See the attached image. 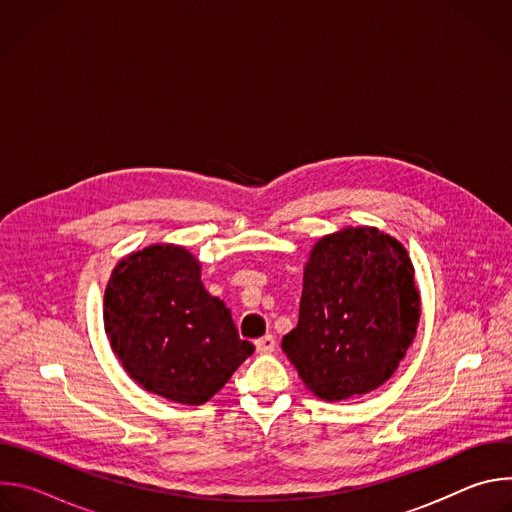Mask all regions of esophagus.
<instances>
[{
  "instance_id": "obj_1",
  "label": "esophagus",
  "mask_w": 512,
  "mask_h": 512,
  "mask_svg": "<svg viewBox=\"0 0 512 512\" xmlns=\"http://www.w3.org/2000/svg\"><path fill=\"white\" fill-rule=\"evenodd\" d=\"M255 348L261 354H271L275 350V338L271 334H265L259 340H255Z\"/></svg>"
}]
</instances>
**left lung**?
Here are the masks:
<instances>
[{"instance_id": "obj_1", "label": "left lung", "mask_w": 512, "mask_h": 512, "mask_svg": "<svg viewBox=\"0 0 512 512\" xmlns=\"http://www.w3.org/2000/svg\"><path fill=\"white\" fill-rule=\"evenodd\" d=\"M405 247L373 227L322 237L306 263L298 326L281 348L326 401L371 393L393 377L421 316Z\"/></svg>"}]
</instances>
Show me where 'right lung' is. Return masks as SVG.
Wrapping results in <instances>:
<instances>
[{
    "instance_id": "1",
    "label": "right lung",
    "mask_w": 512,
    "mask_h": 512,
    "mask_svg": "<svg viewBox=\"0 0 512 512\" xmlns=\"http://www.w3.org/2000/svg\"><path fill=\"white\" fill-rule=\"evenodd\" d=\"M105 332L127 375L145 391L202 405L255 352L231 310L200 281V263L178 245L121 259L103 302Z\"/></svg>"
}]
</instances>
